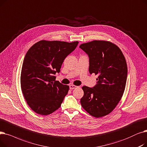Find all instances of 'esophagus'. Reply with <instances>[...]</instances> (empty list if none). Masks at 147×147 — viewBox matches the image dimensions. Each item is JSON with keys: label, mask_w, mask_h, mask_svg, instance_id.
Returning a JSON list of instances; mask_svg holds the SVG:
<instances>
[{"label": "esophagus", "mask_w": 147, "mask_h": 147, "mask_svg": "<svg viewBox=\"0 0 147 147\" xmlns=\"http://www.w3.org/2000/svg\"><path fill=\"white\" fill-rule=\"evenodd\" d=\"M78 87L77 86H74V85H70L69 86V88H70V89L71 90H73V89H74V88H77Z\"/></svg>", "instance_id": "obj_1"}]
</instances>
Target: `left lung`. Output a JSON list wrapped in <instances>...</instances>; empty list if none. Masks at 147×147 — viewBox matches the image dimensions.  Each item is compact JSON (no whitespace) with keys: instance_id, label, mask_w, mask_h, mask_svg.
I'll use <instances>...</instances> for the list:
<instances>
[{"instance_id":"left-lung-1","label":"left lung","mask_w":147,"mask_h":147,"mask_svg":"<svg viewBox=\"0 0 147 147\" xmlns=\"http://www.w3.org/2000/svg\"><path fill=\"white\" fill-rule=\"evenodd\" d=\"M89 57V72L98 76L93 88L82 87V108L96 118L105 116L114 110L124 92L127 67L120 49L111 42L93 40L80 45Z\"/></svg>"}]
</instances>
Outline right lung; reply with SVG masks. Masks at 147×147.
I'll use <instances>...</instances> for the list:
<instances>
[{"label":"right lung","mask_w":147,"mask_h":147,"mask_svg":"<svg viewBox=\"0 0 147 147\" xmlns=\"http://www.w3.org/2000/svg\"><path fill=\"white\" fill-rule=\"evenodd\" d=\"M78 42L40 40L27 52L21 73V87L28 105L36 113L49 115L58 109L69 87L55 81L65 59Z\"/></svg>","instance_id":"1"}]
</instances>
